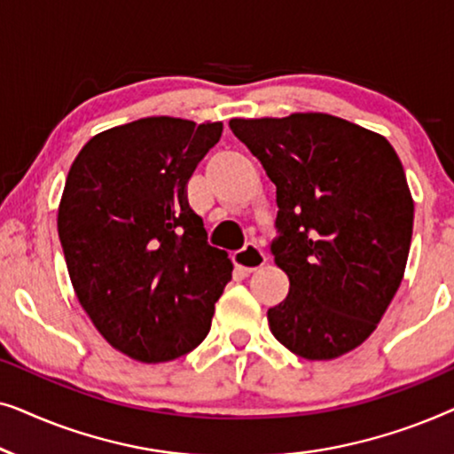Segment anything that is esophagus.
Masks as SVG:
<instances>
[{"mask_svg": "<svg viewBox=\"0 0 454 454\" xmlns=\"http://www.w3.org/2000/svg\"><path fill=\"white\" fill-rule=\"evenodd\" d=\"M233 262L239 266V269H244L246 272H254L258 269H262L266 264V254L262 252V247L258 244H246L241 250H238L233 254Z\"/></svg>", "mask_w": 454, "mask_h": 454, "instance_id": "esophagus-1", "label": "esophagus"}]
</instances>
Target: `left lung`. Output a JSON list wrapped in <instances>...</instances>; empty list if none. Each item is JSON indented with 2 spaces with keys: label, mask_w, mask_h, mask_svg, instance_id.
<instances>
[{
  "label": "left lung",
  "mask_w": 454,
  "mask_h": 454,
  "mask_svg": "<svg viewBox=\"0 0 454 454\" xmlns=\"http://www.w3.org/2000/svg\"><path fill=\"white\" fill-rule=\"evenodd\" d=\"M229 128L277 185L270 252L289 295L269 309L272 334L312 362L345 356L374 333L405 272L413 200L395 148L328 114Z\"/></svg>",
  "instance_id": "8db88e82"
}]
</instances>
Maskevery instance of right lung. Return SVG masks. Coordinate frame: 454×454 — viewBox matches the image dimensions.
Here are the masks:
<instances>
[{"instance_id":"add662e5","label":"right lung","mask_w":454,"mask_h":454,"mask_svg":"<svg viewBox=\"0 0 454 454\" xmlns=\"http://www.w3.org/2000/svg\"><path fill=\"white\" fill-rule=\"evenodd\" d=\"M221 134V121L145 117L90 138L67 173L58 231L74 291L107 343L138 362L200 345L231 281L188 202Z\"/></svg>"}]
</instances>
